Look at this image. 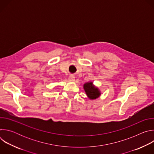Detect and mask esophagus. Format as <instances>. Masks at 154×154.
<instances>
[{"label": "esophagus", "instance_id": "34e87169", "mask_svg": "<svg viewBox=\"0 0 154 154\" xmlns=\"http://www.w3.org/2000/svg\"><path fill=\"white\" fill-rule=\"evenodd\" d=\"M69 80L70 81H72V82L74 81V80H75V77H74V75L73 74H71V75L69 76Z\"/></svg>", "mask_w": 154, "mask_h": 154}]
</instances>
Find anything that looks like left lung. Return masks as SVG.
Instances as JSON below:
<instances>
[{
	"mask_svg": "<svg viewBox=\"0 0 154 154\" xmlns=\"http://www.w3.org/2000/svg\"><path fill=\"white\" fill-rule=\"evenodd\" d=\"M83 88L85 91L90 99H95L100 96V92L99 90L96 87L92 82H87L83 85Z\"/></svg>",
	"mask_w": 154,
	"mask_h": 154,
	"instance_id": "left-lung-1",
	"label": "left lung"
}]
</instances>
